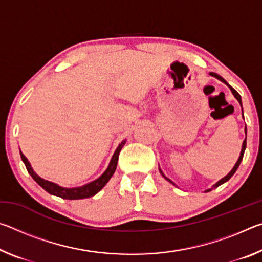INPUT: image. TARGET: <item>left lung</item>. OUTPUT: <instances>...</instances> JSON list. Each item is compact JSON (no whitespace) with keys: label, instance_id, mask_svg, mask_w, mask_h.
I'll return each mask as SVG.
<instances>
[{"label":"left lung","instance_id":"8db88e82","mask_svg":"<svg viewBox=\"0 0 262 262\" xmlns=\"http://www.w3.org/2000/svg\"><path fill=\"white\" fill-rule=\"evenodd\" d=\"M210 76H212V77H216L217 79H220V81L221 82H223L224 84H227V85L229 86V89H230V90H231V92H232V95L234 96V98H236L237 100H238V103L239 104H241V106H242V110H243V104H242V97H241V95H239L238 94V92L236 91V90H234V89L231 86V85H230V84L227 82V81H225V79L223 78V77H221L220 76V75H217V74H215V73H210ZM243 118H244V113H243ZM245 134H246V127H245ZM245 149H246V139L245 140H244V142H243V145H242V151H241V155H239V157H238V161L236 162V164H234V166L232 167V170L231 171H230L229 172V173L227 174V176H225L224 177V178H222L221 180H219V181H217V183L214 185V186H212V187L211 188H208V189H206L205 190V192H210V190L211 189H214V188H217V187H219V186H221L222 184H224V183H227V181L230 179V178H231V177L234 174V172H236L237 171V168L239 167V165H241V163H242V161H243V156H244V152H245ZM159 171H161V173H162V176L164 177V178H165L167 181H170V183L171 184H173V185H176L174 183H173V181H172V180H170V179H168V178H166V177L165 176H164V173H163V172H162V170H161V168H159Z\"/></svg>","mask_w":262,"mask_h":262}]
</instances>
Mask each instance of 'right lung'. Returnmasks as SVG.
I'll return each instance as SVG.
<instances>
[{
	"mask_svg": "<svg viewBox=\"0 0 262 262\" xmlns=\"http://www.w3.org/2000/svg\"><path fill=\"white\" fill-rule=\"evenodd\" d=\"M125 144H126V140H123L121 143L118 145V148L114 151L112 159H111L107 168H106L104 173L101 174L99 178H97L96 180L91 181V183H89V184L79 186V187H72V188L62 187V186H59L55 183H52V181L42 179L41 177H39L33 171V168H32V166H31V164L28 161V158L24 156L21 151H20V157H21V161H23V163L25 164L26 170H28L30 176L32 177V178L35 180V183H37L39 186H41V187L45 189L46 192H48L52 195H55V196H60L62 199H66V200H79V199H86V198L94 196V195L98 193L99 190L108 183V180L112 178V176L115 172V168H117L119 154H120L121 149L123 148V145Z\"/></svg>",
	"mask_w": 262,
	"mask_h": 262,
	"instance_id": "obj_1",
	"label": "right lung"
}]
</instances>
